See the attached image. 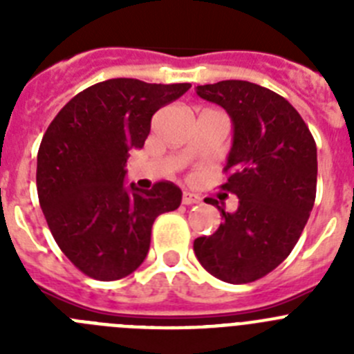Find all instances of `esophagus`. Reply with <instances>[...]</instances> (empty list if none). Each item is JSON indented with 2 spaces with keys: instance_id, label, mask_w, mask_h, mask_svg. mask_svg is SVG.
I'll use <instances>...</instances> for the list:
<instances>
[{
  "instance_id": "obj_1",
  "label": "esophagus",
  "mask_w": 354,
  "mask_h": 354,
  "mask_svg": "<svg viewBox=\"0 0 354 354\" xmlns=\"http://www.w3.org/2000/svg\"><path fill=\"white\" fill-rule=\"evenodd\" d=\"M183 204H184V205L200 204V196H198V195H195V193L184 192V193H183Z\"/></svg>"
}]
</instances>
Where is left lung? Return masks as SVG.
<instances>
[{
    "label": "left lung",
    "instance_id": "left-lung-1",
    "mask_svg": "<svg viewBox=\"0 0 354 354\" xmlns=\"http://www.w3.org/2000/svg\"><path fill=\"white\" fill-rule=\"evenodd\" d=\"M202 99L232 118L234 140L221 189L239 198L220 209L218 230L196 237L193 250L212 277L250 283L282 264L298 243L315 202L317 147L287 99L250 81L196 86ZM211 204V202H207Z\"/></svg>",
    "mask_w": 354,
    "mask_h": 354
}]
</instances>
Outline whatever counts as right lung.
<instances>
[{
  "mask_svg": "<svg viewBox=\"0 0 354 354\" xmlns=\"http://www.w3.org/2000/svg\"><path fill=\"white\" fill-rule=\"evenodd\" d=\"M192 88L131 77L97 83L72 97L44 134L37 193L65 257L86 277L111 282L138 270L159 214L175 211L183 192L161 180L126 187L131 149H142L152 115Z\"/></svg>",
  "mask_w": 354,
  "mask_h": 354,
  "instance_id": "1",
  "label": "right lung"
}]
</instances>
